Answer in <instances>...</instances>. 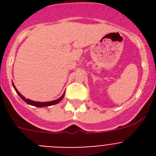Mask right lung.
I'll return each mask as SVG.
<instances>
[{
  "instance_id": "add662e5",
  "label": "right lung",
  "mask_w": 156,
  "mask_h": 156,
  "mask_svg": "<svg viewBox=\"0 0 156 156\" xmlns=\"http://www.w3.org/2000/svg\"><path fill=\"white\" fill-rule=\"evenodd\" d=\"M13 87H14V88H15V90H16V93L19 95V97L21 98L23 101H26L27 104L32 105L36 106V107H47V106L54 105H56V104H58V103L60 102V101L62 100L63 97H64V94H63L61 98H59L57 99V100L52 101H48V102H39V101H31V100H30V99H27L26 98L23 97V95H22L21 94L19 93V92L16 90V87L14 86V85H13Z\"/></svg>"
}]
</instances>
